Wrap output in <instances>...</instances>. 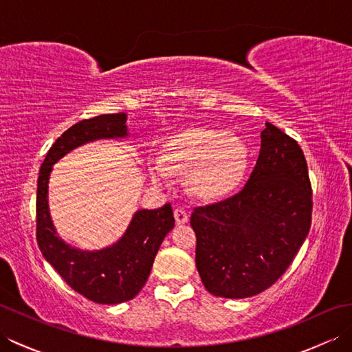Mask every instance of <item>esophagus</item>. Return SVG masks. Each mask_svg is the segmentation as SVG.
Listing matches in <instances>:
<instances>
[{
  "instance_id": "34e87169",
  "label": "esophagus",
  "mask_w": 352,
  "mask_h": 352,
  "mask_svg": "<svg viewBox=\"0 0 352 352\" xmlns=\"http://www.w3.org/2000/svg\"><path fill=\"white\" fill-rule=\"evenodd\" d=\"M174 216H175V222L178 223V226H183V223L189 221V214L183 207H177L174 210Z\"/></svg>"
}]
</instances>
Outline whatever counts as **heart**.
Returning <instances> with one entry per match:
<instances>
[{
	"label": "heart",
	"instance_id": "obj_1",
	"mask_svg": "<svg viewBox=\"0 0 352 352\" xmlns=\"http://www.w3.org/2000/svg\"><path fill=\"white\" fill-rule=\"evenodd\" d=\"M250 163L243 140L221 130L192 126L170 136L163 155L149 163L153 182L168 186L174 172H189V188L201 199L231 195L241 186Z\"/></svg>",
	"mask_w": 352,
	"mask_h": 352
}]
</instances>
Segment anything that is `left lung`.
<instances>
[{
    "label": "left lung",
    "mask_w": 352,
    "mask_h": 352,
    "mask_svg": "<svg viewBox=\"0 0 352 352\" xmlns=\"http://www.w3.org/2000/svg\"><path fill=\"white\" fill-rule=\"evenodd\" d=\"M245 188L193 208L197 269L214 296L258 295L286 272L311 226V186L298 142L271 122Z\"/></svg>",
    "instance_id": "8db88e82"
}]
</instances>
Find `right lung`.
Here are the masks:
<instances>
[{
  "label": "right lung",
  "mask_w": 352,
  "mask_h": 352,
  "mask_svg": "<svg viewBox=\"0 0 352 352\" xmlns=\"http://www.w3.org/2000/svg\"><path fill=\"white\" fill-rule=\"evenodd\" d=\"M126 136L125 113L83 119L54 142L37 178L36 237L42 256L74 290L98 304L130 301L145 286L155 254L164 236L175 226L172 207L168 203L154 210H138L116 243L102 250L86 251L71 246L57 236L50 214L48 183L54 163L72 149L94 140Z\"/></svg>",
  "instance_id": "right-lung-1"
}]
</instances>
